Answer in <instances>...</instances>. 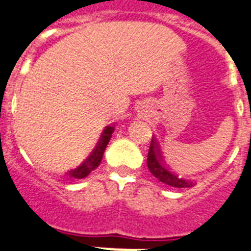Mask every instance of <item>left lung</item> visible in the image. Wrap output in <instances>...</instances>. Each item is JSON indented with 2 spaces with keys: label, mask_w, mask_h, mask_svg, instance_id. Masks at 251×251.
<instances>
[{
  "label": "left lung",
  "mask_w": 251,
  "mask_h": 251,
  "mask_svg": "<svg viewBox=\"0 0 251 251\" xmlns=\"http://www.w3.org/2000/svg\"><path fill=\"white\" fill-rule=\"evenodd\" d=\"M160 158H162V155H160V151L158 149L157 142L153 138L151 144H150L149 153H148V168L151 172V175L157 177L159 181L170 186H174V188H190V186L194 185L193 181L181 179L177 175H175L174 172L170 171L164 166Z\"/></svg>",
  "instance_id": "8db88e82"
}]
</instances>
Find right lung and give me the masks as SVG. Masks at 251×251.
<instances>
[{
    "label": "right lung",
    "mask_w": 251,
    "mask_h": 251,
    "mask_svg": "<svg viewBox=\"0 0 251 251\" xmlns=\"http://www.w3.org/2000/svg\"><path fill=\"white\" fill-rule=\"evenodd\" d=\"M113 132V126H107V127H105V129L102 132L101 137L98 140L97 145H96V148H94L93 151L91 153V155L84 160L79 167L74 168V170L67 172L70 175V177H74V179H84V177H87L92 171H94V170L100 166L102 157H103V153H105L106 146L109 144Z\"/></svg>",
    "instance_id": "1"
}]
</instances>
